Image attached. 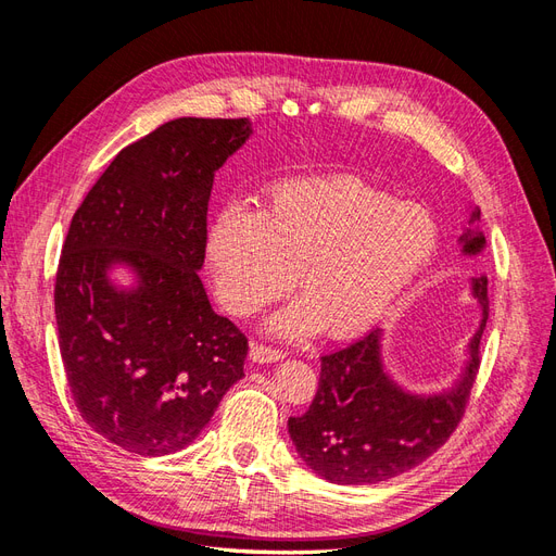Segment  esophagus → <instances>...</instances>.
<instances>
[{
  "label": "esophagus",
  "mask_w": 556,
  "mask_h": 556,
  "mask_svg": "<svg viewBox=\"0 0 556 556\" xmlns=\"http://www.w3.org/2000/svg\"><path fill=\"white\" fill-rule=\"evenodd\" d=\"M250 357H252V362H260V364L278 362V359L285 357V352L278 350V348L266 345V343H252L250 345Z\"/></svg>",
  "instance_id": "obj_1"
}]
</instances>
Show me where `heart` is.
I'll list each match as a JSON object with an SVG mask.
<instances>
[{
	"label": "heart",
	"instance_id": "obj_1",
	"mask_svg": "<svg viewBox=\"0 0 556 556\" xmlns=\"http://www.w3.org/2000/svg\"><path fill=\"white\" fill-rule=\"evenodd\" d=\"M439 225L415 201H394L355 178L282 182L255 215L227 206L208 231V264L223 306L248 317L294 288L304 306L274 319L280 333L317 323L331 339L374 327L422 274Z\"/></svg>",
	"mask_w": 556,
	"mask_h": 556
}]
</instances>
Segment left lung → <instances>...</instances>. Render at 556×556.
Here are the masks:
<instances>
[{"mask_svg":"<svg viewBox=\"0 0 556 556\" xmlns=\"http://www.w3.org/2000/svg\"><path fill=\"white\" fill-rule=\"evenodd\" d=\"M480 208L468 215L459 241L478 255L484 237ZM482 323L470 341V362L459 384L447 394L413 396L387 378L380 364L378 329L323 355L311 408L288 419L296 452L317 476L336 484H378L422 464L439 450L466 413L480 368V339L490 317L486 276L473 278Z\"/></svg>","mask_w":556,"mask_h":556,"instance_id":"obj_1","label":"left lung"}]
</instances>
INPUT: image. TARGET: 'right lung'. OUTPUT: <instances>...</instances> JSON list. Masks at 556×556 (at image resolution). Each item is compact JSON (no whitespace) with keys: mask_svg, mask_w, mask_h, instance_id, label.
<instances>
[{"mask_svg":"<svg viewBox=\"0 0 556 556\" xmlns=\"http://www.w3.org/2000/svg\"><path fill=\"white\" fill-rule=\"evenodd\" d=\"M250 137L245 117H178L113 157L74 213L55 276L66 382L80 417L143 457L188 447L243 378L245 333L199 278L213 176ZM115 261L140 276L117 291Z\"/></svg>","mask_w":556,"mask_h":556,"instance_id":"add662e5","label":"right lung"}]
</instances>
